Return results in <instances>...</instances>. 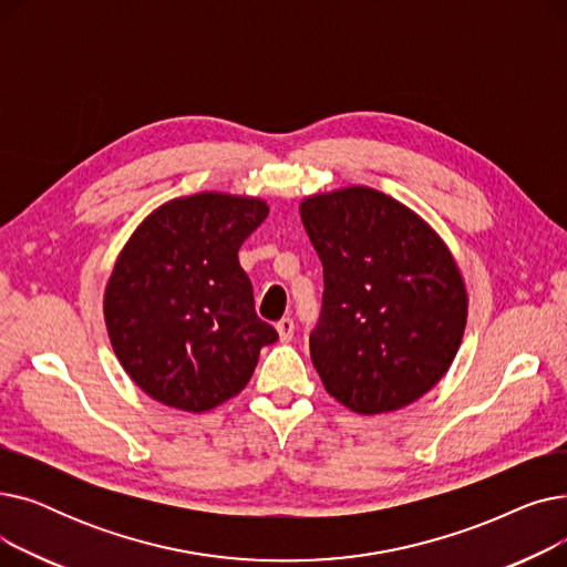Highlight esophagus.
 Wrapping results in <instances>:
<instances>
[{
	"mask_svg": "<svg viewBox=\"0 0 567 567\" xmlns=\"http://www.w3.org/2000/svg\"><path fill=\"white\" fill-rule=\"evenodd\" d=\"M276 331L280 336L282 342H289L293 338V321L289 317H282L278 323H276Z\"/></svg>",
	"mask_w": 567,
	"mask_h": 567,
	"instance_id": "34e87169",
	"label": "esophagus"
}]
</instances>
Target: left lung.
Listing matches in <instances>:
<instances>
[{
	"label": "left lung",
	"instance_id": "obj_1",
	"mask_svg": "<svg viewBox=\"0 0 567 567\" xmlns=\"http://www.w3.org/2000/svg\"><path fill=\"white\" fill-rule=\"evenodd\" d=\"M301 220L323 266L310 359L323 389L353 413L421 400L453 365L468 293L434 227L368 186L317 193Z\"/></svg>",
	"mask_w": 567,
	"mask_h": 567
}]
</instances>
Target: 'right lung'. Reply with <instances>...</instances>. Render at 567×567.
I'll return each mask as SVG.
<instances>
[{
    "mask_svg": "<svg viewBox=\"0 0 567 567\" xmlns=\"http://www.w3.org/2000/svg\"><path fill=\"white\" fill-rule=\"evenodd\" d=\"M268 216L250 195L204 190L148 214L118 252L103 293L118 363L156 402L202 413L238 395L264 344L238 248Z\"/></svg>",
    "mask_w": 567,
    "mask_h": 567,
    "instance_id": "right-lung-1",
    "label": "right lung"
}]
</instances>
